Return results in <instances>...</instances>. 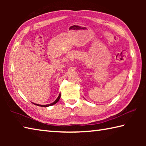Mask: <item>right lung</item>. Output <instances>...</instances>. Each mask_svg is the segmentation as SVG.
<instances>
[{
	"label": "right lung",
	"mask_w": 146,
	"mask_h": 146,
	"mask_svg": "<svg viewBox=\"0 0 146 146\" xmlns=\"http://www.w3.org/2000/svg\"><path fill=\"white\" fill-rule=\"evenodd\" d=\"M60 95H59L58 98H56V99L55 100V102H53V103L50 104H48V105H39V104H35V105H36V106H42V107H48V106H52V105H53V104H56V102H57L59 100V99H60Z\"/></svg>",
	"instance_id": "right-lung-1"
}]
</instances>
